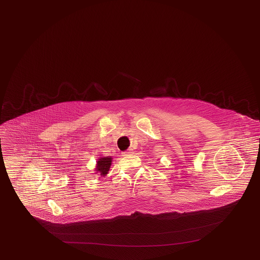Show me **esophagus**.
I'll list each match as a JSON object with an SVG mask.
<instances>
[{
  "mask_svg": "<svg viewBox=\"0 0 260 260\" xmlns=\"http://www.w3.org/2000/svg\"><path fill=\"white\" fill-rule=\"evenodd\" d=\"M132 150L131 149H129L127 151H123L122 152V156H128V155L132 154Z\"/></svg>",
  "mask_w": 260,
  "mask_h": 260,
  "instance_id": "esophagus-1",
  "label": "esophagus"
}]
</instances>
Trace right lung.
Here are the masks:
<instances>
[{
  "label": "right lung",
  "mask_w": 260,
  "mask_h": 260,
  "mask_svg": "<svg viewBox=\"0 0 260 260\" xmlns=\"http://www.w3.org/2000/svg\"><path fill=\"white\" fill-rule=\"evenodd\" d=\"M111 161H112L111 156L100 157V159L96 160V165H95V168H94L95 173L100 175L101 177H106L110 171Z\"/></svg>",
  "instance_id": "add662e5"
}]
</instances>
